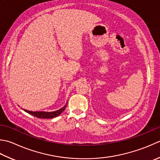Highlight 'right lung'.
I'll use <instances>...</instances> for the list:
<instances>
[{
	"label": "right lung",
	"mask_w": 160,
	"mask_h": 160,
	"mask_svg": "<svg viewBox=\"0 0 160 160\" xmlns=\"http://www.w3.org/2000/svg\"><path fill=\"white\" fill-rule=\"evenodd\" d=\"M66 107H67V105H66L64 107L61 108L59 110H57L55 112H31L26 110V109H24L25 112H28V114L33 115L34 117L39 118H52L58 117L59 114H62V112L65 109Z\"/></svg>",
	"instance_id": "obj_1"
}]
</instances>
